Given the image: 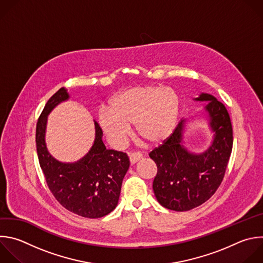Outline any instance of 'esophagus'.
Segmentation results:
<instances>
[{
	"label": "esophagus",
	"mask_w": 263,
	"mask_h": 263,
	"mask_svg": "<svg viewBox=\"0 0 263 263\" xmlns=\"http://www.w3.org/2000/svg\"><path fill=\"white\" fill-rule=\"evenodd\" d=\"M129 158H130L131 164H135V163H137L139 160H141L142 155H141L139 152H135V153L130 154V155H129Z\"/></svg>",
	"instance_id": "1"
}]
</instances>
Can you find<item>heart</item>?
Wrapping results in <instances>:
<instances>
[{"label": "heart", "mask_w": 263, "mask_h": 263, "mask_svg": "<svg viewBox=\"0 0 263 263\" xmlns=\"http://www.w3.org/2000/svg\"><path fill=\"white\" fill-rule=\"evenodd\" d=\"M181 111V101L170 86H134L115 95L109 109L102 108L98 122L109 141L120 146L135 124L137 134L148 144L163 143L176 129Z\"/></svg>", "instance_id": "1"}]
</instances>
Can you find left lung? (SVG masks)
Here are the masks:
<instances>
[{"label":"left lung","mask_w":263,"mask_h":263,"mask_svg":"<svg viewBox=\"0 0 263 263\" xmlns=\"http://www.w3.org/2000/svg\"><path fill=\"white\" fill-rule=\"evenodd\" d=\"M194 100L208 101L204 110L214 132L208 149L196 154L183 145L186 120H182L163 144L149 153L158 168L155 196L171 211H190L209 200L223 181L232 151V126L224 104L206 93Z\"/></svg>","instance_id":"8db88e82"}]
</instances>
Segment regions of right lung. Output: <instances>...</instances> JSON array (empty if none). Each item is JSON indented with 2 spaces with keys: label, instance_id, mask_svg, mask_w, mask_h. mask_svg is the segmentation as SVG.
Segmentation results:
<instances>
[{
  "label": "right lung",
  "instance_id": "add662e5",
  "mask_svg": "<svg viewBox=\"0 0 263 263\" xmlns=\"http://www.w3.org/2000/svg\"><path fill=\"white\" fill-rule=\"evenodd\" d=\"M68 99L67 90L61 87L47 101L38 119L36 146L40 167L52 195L66 210L84 218H101L118 205L130 161L126 153L106 148L102 129L96 121L95 140L89 153L74 163L54 159L45 143L47 116Z\"/></svg>",
  "mask_w": 263,
  "mask_h": 263
}]
</instances>
